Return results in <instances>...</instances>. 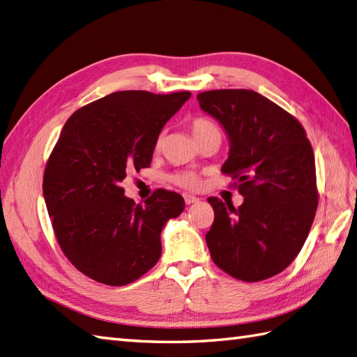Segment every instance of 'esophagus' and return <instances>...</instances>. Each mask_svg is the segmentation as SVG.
Here are the masks:
<instances>
[{"label": "esophagus", "instance_id": "34e87169", "mask_svg": "<svg viewBox=\"0 0 357 357\" xmlns=\"http://www.w3.org/2000/svg\"><path fill=\"white\" fill-rule=\"evenodd\" d=\"M184 201H185V204H188V206H190V204L198 202L199 199L196 198V196H193V195H184Z\"/></svg>", "mask_w": 357, "mask_h": 357}]
</instances>
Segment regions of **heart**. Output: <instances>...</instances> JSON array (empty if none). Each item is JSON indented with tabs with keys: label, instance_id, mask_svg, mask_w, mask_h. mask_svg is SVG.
<instances>
[{
	"label": "heart",
	"instance_id": "1",
	"mask_svg": "<svg viewBox=\"0 0 357 357\" xmlns=\"http://www.w3.org/2000/svg\"><path fill=\"white\" fill-rule=\"evenodd\" d=\"M190 130L195 136L196 141H201L204 138H208V136H221V130H219L218 124L215 123L213 119L210 118H195L190 123ZM161 144V138L156 139V147H159ZM170 181L173 184H176L181 188H187V190H193L199 185V178L198 174L193 172H174L173 174H170Z\"/></svg>",
	"mask_w": 357,
	"mask_h": 357
}]
</instances>
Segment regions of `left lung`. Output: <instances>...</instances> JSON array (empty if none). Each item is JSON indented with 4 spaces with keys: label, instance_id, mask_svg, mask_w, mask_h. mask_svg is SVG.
I'll return each instance as SVG.
<instances>
[{
    "label": "left lung",
    "instance_id": "8db88e82",
    "mask_svg": "<svg viewBox=\"0 0 357 357\" xmlns=\"http://www.w3.org/2000/svg\"><path fill=\"white\" fill-rule=\"evenodd\" d=\"M198 101L229 135L221 172L244 196L238 208L207 199L215 211L206 234L211 259L245 282L276 276L304 247L319 204L312 144L291 113L253 90H208Z\"/></svg>",
    "mask_w": 357,
    "mask_h": 357
}]
</instances>
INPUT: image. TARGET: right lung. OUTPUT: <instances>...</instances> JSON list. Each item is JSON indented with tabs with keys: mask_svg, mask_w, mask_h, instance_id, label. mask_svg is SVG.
<instances>
[{
	"mask_svg": "<svg viewBox=\"0 0 357 357\" xmlns=\"http://www.w3.org/2000/svg\"><path fill=\"white\" fill-rule=\"evenodd\" d=\"M190 95L124 90L67 119L45 164L43 193L58 245L82 275L123 287L159 261L162 227L183 213V196L158 188L136 204L121 181L150 167L159 132Z\"/></svg>",
	"mask_w": 357,
	"mask_h": 357,
	"instance_id": "1",
	"label": "right lung"
}]
</instances>
